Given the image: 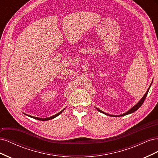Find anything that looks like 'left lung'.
<instances>
[{
  "mask_svg": "<svg viewBox=\"0 0 158 158\" xmlns=\"http://www.w3.org/2000/svg\"><path fill=\"white\" fill-rule=\"evenodd\" d=\"M149 89H150V88H148V89L147 90V92H146V94H144V96H143V98L140 100L139 101V102H138L136 105H135V106L134 107H132L130 110H129V111H128L127 113H124V114H120V115H111V114H107V113H106L105 112H103L102 111H101V110L100 109H98L97 108V109L98 110V111H99V112H101V113H104V114H107V115H109V116H113V117H122V116H125V115H126V114H131V113H134L135 111H136V110L139 108L143 104V103H144V100H145V99H146V96H147V95H148V91H149Z\"/></svg>",
  "mask_w": 158,
  "mask_h": 158,
  "instance_id": "1",
  "label": "left lung"
}]
</instances>
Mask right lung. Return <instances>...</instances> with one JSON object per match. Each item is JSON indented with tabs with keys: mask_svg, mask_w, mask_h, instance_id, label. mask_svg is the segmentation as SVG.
Returning <instances> with one entry per match:
<instances>
[{
	"mask_svg": "<svg viewBox=\"0 0 158 158\" xmlns=\"http://www.w3.org/2000/svg\"><path fill=\"white\" fill-rule=\"evenodd\" d=\"M64 109L63 110H62L61 111H60L59 113H57V114H55V115H53V116H52V117H49V118H39V117H32V116H30V117H31V118H35V119H37V120H40V121H48V120H50V119H52V118H55L56 117H57L59 115V114H60L62 112H63V111H64ZM29 116V115H28Z\"/></svg>",
	"mask_w": 158,
	"mask_h": 158,
	"instance_id": "right-lung-1",
	"label": "right lung"
}]
</instances>
